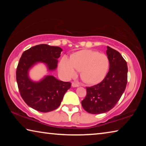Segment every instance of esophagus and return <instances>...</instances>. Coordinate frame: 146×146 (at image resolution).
Listing matches in <instances>:
<instances>
[{"label":"esophagus","instance_id":"esophagus-1","mask_svg":"<svg viewBox=\"0 0 146 146\" xmlns=\"http://www.w3.org/2000/svg\"><path fill=\"white\" fill-rule=\"evenodd\" d=\"M71 85H72L73 87H75H75H78V86H79L78 84L75 82H73L72 84H71Z\"/></svg>","mask_w":146,"mask_h":146}]
</instances>
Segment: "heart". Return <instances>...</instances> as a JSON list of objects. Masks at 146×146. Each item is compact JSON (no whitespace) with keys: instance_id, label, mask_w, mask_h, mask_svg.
<instances>
[{"instance_id":"heart-1","label":"heart","mask_w":146,"mask_h":146,"mask_svg":"<svg viewBox=\"0 0 146 146\" xmlns=\"http://www.w3.org/2000/svg\"><path fill=\"white\" fill-rule=\"evenodd\" d=\"M109 67L110 61L106 54L90 49H84L73 53L70 60L63 57L59 64V70L66 78L75 76L76 70L80 71V77L84 82L89 84L100 82L107 75Z\"/></svg>"}]
</instances>
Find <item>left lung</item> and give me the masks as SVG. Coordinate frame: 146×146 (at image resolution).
I'll return each instance as SVG.
<instances>
[{
    "mask_svg": "<svg viewBox=\"0 0 146 146\" xmlns=\"http://www.w3.org/2000/svg\"><path fill=\"white\" fill-rule=\"evenodd\" d=\"M110 71L102 82L86 87V94L81 104L86 111L100 114L115 107L122 97L127 82V65L121 54L107 47Z\"/></svg>",
    "mask_w": 146,
    "mask_h": 146,
    "instance_id": "obj_1",
    "label": "left lung"
}]
</instances>
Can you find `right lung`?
Here are the masks:
<instances>
[{
	"label": "right lung",
	"mask_w": 146,
	"mask_h": 146,
	"mask_svg": "<svg viewBox=\"0 0 146 146\" xmlns=\"http://www.w3.org/2000/svg\"><path fill=\"white\" fill-rule=\"evenodd\" d=\"M62 51L58 46L39 44L24 51L19 60L16 79L20 94L27 105L38 111L46 113L58 108L71 83L51 75L35 82L29 79L28 71L37 62L45 63L49 70H55Z\"/></svg>",
	"instance_id": "obj_1"
}]
</instances>
